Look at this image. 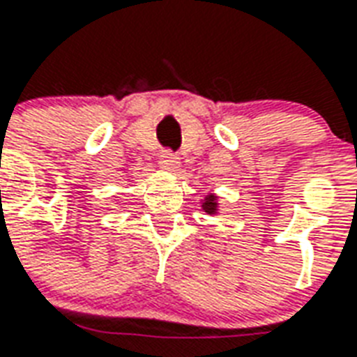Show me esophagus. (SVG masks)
I'll return each instance as SVG.
<instances>
[{
  "instance_id": "obj_1",
  "label": "esophagus",
  "mask_w": 357,
  "mask_h": 357,
  "mask_svg": "<svg viewBox=\"0 0 357 357\" xmlns=\"http://www.w3.org/2000/svg\"><path fill=\"white\" fill-rule=\"evenodd\" d=\"M160 165L172 170V168H176L179 165V159L172 153V151H162V155H160Z\"/></svg>"
}]
</instances>
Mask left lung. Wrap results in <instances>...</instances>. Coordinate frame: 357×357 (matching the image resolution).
Instances as JSON below:
<instances>
[{"mask_svg":"<svg viewBox=\"0 0 357 357\" xmlns=\"http://www.w3.org/2000/svg\"><path fill=\"white\" fill-rule=\"evenodd\" d=\"M204 209H206L208 213H211V211H213V209H215V198L213 197H209L208 200L204 202Z\"/></svg>","mask_w":357,"mask_h":357,"instance_id":"1","label":"left lung"}]
</instances>
